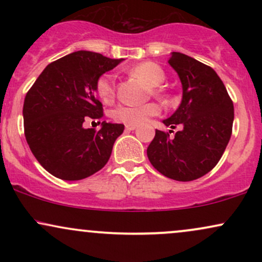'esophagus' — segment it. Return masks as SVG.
Returning a JSON list of instances; mask_svg holds the SVG:
<instances>
[{"mask_svg": "<svg viewBox=\"0 0 262 262\" xmlns=\"http://www.w3.org/2000/svg\"><path fill=\"white\" fill-rule=\"evenodd\" d=\"M125 129H127V130H134V129H137V125H134V124H125Z\"/></svg>", "mask_w": 262, "mask_h": 262, "instance_id": "obj_1", "label": "esophagus"}]
</instances>
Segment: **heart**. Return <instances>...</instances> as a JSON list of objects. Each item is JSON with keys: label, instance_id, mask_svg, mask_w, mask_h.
Segmentation results:
<instances>
[{"label": "heart", "instance_id": "obj_1", "mask_svg": "<svg viewBox=\"0 0 262 262\" xmlns=\"http://www.w3.org/2000/svg\"><path fill=\"white\" fill-rule=\"evenodd\" d=\"M129 74L132 76L138 77L149 87H151V92L154 95H160L159 90L154 87L160 86L165 81L164 70L155 62H143L134 68L129 69ZM96 95L103 101L104 103H110L116 95L114 87V77L112 74H103L98 77L95 85ZM159 113V107L155 103H146L143 106H119L114 111L113 117L117 121L125 123V124L138 125L145 122L149 117L156 116Z\"/></svg>", "mask_w": 262, "mask_h": 262}]
</instances>
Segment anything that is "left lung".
<instances>
[{
	"instance_id": "1",
	"label": "left lung",
	"mask_w": 262,
	"mask_h": 262,
	"mask_svg": "<svg viewBox=\"0 0 262 262\" xmlns=\"http://www.w3.org/2000/svg\"><path fill=\"white\" fill-rule=\"evenodd\" d=\"M171 68L182 85V100L175 113L164 119L169 133L155 130L146 150L159 172L176 181H193L208 173L221 160L234 121V106L223 81L209 66L182 53H171ZM172 132V130H170Z\"/></svg>"
}]
</instances>
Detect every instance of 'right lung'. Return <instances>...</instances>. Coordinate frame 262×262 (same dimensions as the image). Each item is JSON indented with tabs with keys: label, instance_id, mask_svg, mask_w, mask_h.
Here are the masks:
<instances>
[{
	"label": "right lung",
	"instance_id": "add662e5",
	"mask_svg": "<svg viewBox=\"0 0 262 262\" xmlns=\"http://www.w3.org/2000/svg\"><path fill=\"white\" fill-rule=\"evenodd\" d=\"M124 59L79 50L50 62L31 87L23 104L27 143L39 164L65 181L86 179L100 171L112 154L124 125L100 122L85 128L87 119L103 117L95 97L96 81Z\"/></svg>",
	"mask_w": 262,
	"mask_h": 262
}]
</instances>
